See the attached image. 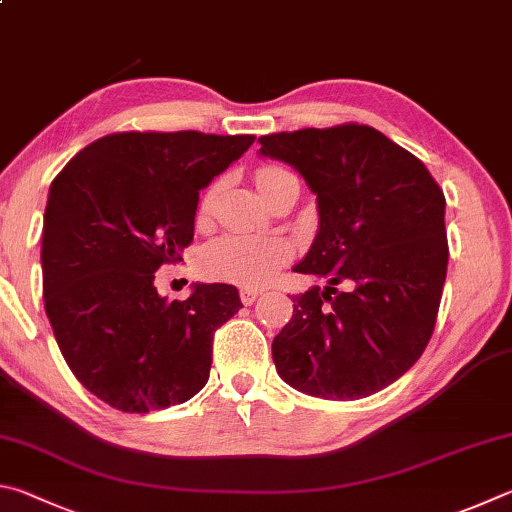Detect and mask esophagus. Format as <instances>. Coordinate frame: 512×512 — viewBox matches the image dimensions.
<instances>
[{"label":"esophagus","mask_w":512,"mask_h":512,"mask_svg":"<svg viewBox=\"0 0 512 512\" xmlns=\"http://www.w3.org/2000/svg\"><path fill=\"white\" fill-rule=\"evenodd\" d=\"M258 294H261V292L254 290V288H242L240 290V301L245 303V306H251V303L258 299Z\"/></svg>","instance_id":"34e87169"}]
</instances>
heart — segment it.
Segmentation results:
<instances>
[{
    "mask_svg": "<svg viewBox=\"0 0 512 512\" xmlns=\"http://www.w3.org/2000/svg\"><path fill=\"white\" fill-rule=\"evenodd\" d=\"M288 175V168L265 164L254 173V182L261 195L270 191ZM220 191V182L206 188L200 211L209 213L215 202V195ZM290 258L288 242L279 238H261V236H222L213 240L202 254V270L211 279H220L227 283L245 285V288H258L272 279Z\"/></svg>",
    "mask_w": 512,
    "mask_h": 512,
    "instance_id": "heart-1",
    "label": "heart"
}]
</instances>
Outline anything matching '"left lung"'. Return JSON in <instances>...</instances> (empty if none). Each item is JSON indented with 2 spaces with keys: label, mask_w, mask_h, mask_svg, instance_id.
<instances>
[{
  "label": "left lung",
  "mask_w": 512,
  "mask_h": 512,
  "mask_svg": "<svg viewBox=\"0 0 512 512\" xmlns=\"http://www.w3.org/2000/svg\"><path fill=\"white\" fill-rule=\"evenodd\" d=\"M258 143L317 195V238L294 272L328 281L292 299V319L272 342L276 371L326 400L382 391L434 333L450 256L443 188L371 125L276 132Z\"/></svg>",
  "instance_id": "left-lung-1"
}]
</instances>
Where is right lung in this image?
<instances>
[{"label":"right lung","mask_w":512,"mask_h":512,"mask_svg":"<svg viewBox=\"0 0 512 512\" xmlns=\"http://www.w3.org/2000/svg\"><path fill=\"white\" fill-rule=\"evenodd\" d=\"M254 134L114 132L83 148L49 188L42 294L71 373L107 405L148 414L209 380L213 335L242 308L233 285L161 299L155 272L193 242L200 191Z\"/></svg>","instance_id":"right-lung-1"}]
</instances>
